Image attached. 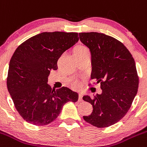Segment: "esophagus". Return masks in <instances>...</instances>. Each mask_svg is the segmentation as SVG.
Returning a JSON list of instances; mask_svg holds the SVG:
<instances>
[{"instance_id":"obj_1","label":"esophagus","mask_w":147,"mask_h":147,"mask_svg":"<svg viewBox=\"0 0 147 147\" xmlns=\"http://www.w3.org/2000/svg\"><path fill=\"white\" fill-rule=\"evenodd\" d=\"M79 101H83V94L82 93H80L79 94Z\"/></svg>"}]
</instances>
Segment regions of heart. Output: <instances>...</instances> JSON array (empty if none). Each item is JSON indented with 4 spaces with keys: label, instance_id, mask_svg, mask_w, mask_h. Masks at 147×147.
<instances>
[{
    "label": "heart",
    "instance_id": "1",
    "mask_svg": "<svg viewBox=\"0 0 147 147\" xmlns=\"http://www.w3.org/2000/svg\"><path fill=\"white\" fill-rule=\"evenodd\" d=\"M87 50H88V49L86 47H85V46H80V47L77 48V49H75V53H79V52L84 51H87ZM72 85L74 88H78L79 87V86H80V83H78V81H74L73 83H72Z\"/></svg>",
    "mask_w": 147,
    "mask_h": 147
}]
</instances>
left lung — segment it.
<instances>
[{"label":"left lung","mask_w":147,"mask_h":147,"mask_svg":"<svg viewBox=\"0 0 147 147\" xmlns=\"http://www.w3.org/2000/svg\"><path fill=\"white\" fill-rule=\"evenodd\" d=\"M80 40L90 49V78L100 83L101 94L83 99L93 106L83 116L87 123L106 127L120 121L131 107L138 91V76L135 61L127 48L112 37L98 32H80Z\"/></svg>","instance_id":"1"}]
</instances>
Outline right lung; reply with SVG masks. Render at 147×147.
Wrapping results in <instances>:
<instances>
[{
	"label": "right lung",
	"instance_id": "add662e5",
	"mask_svg": "<svg viewBox=\"0 0 147 147\" xmlns=\"http://www.w3.org/2000/svg\"><path fill=\"white\" fill-rule=\"evenodd\" d=\"M79 40L77 32H42L22 42L9 62L7 88L16 110L27 123L46 125L57 118L68 101L76 102L78 93L67 87L51 88L48 77L57 69L63 53Z\"/></svg>",
	"mask_w": 147,
	"mask_h": 147
}]
</instances>
